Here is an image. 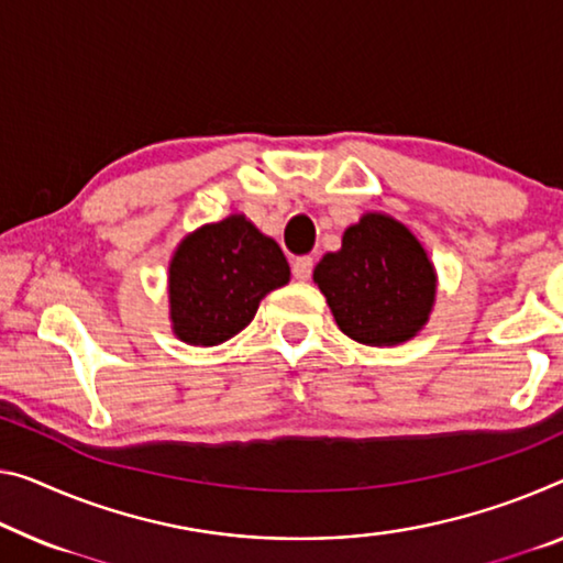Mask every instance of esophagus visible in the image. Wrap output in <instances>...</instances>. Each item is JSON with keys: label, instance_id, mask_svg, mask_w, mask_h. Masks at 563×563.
<instances>
[{"label": "esophagus", "instance_id": "esophagus-1", "mask_svg": "<svg viewBox=\"0 0 563 563\" xmlns=\"http://www.w3.org/2000/svg\"><path fill=\"white\" fill-rule=\"evenodd\" d=\"M311 266H314V262H311V256H299V258H294V264H291V274H294V279L307 282L309 276H311Z\"/></svg>", "mask_w": 563, "mask_h": 563}]
</instances>
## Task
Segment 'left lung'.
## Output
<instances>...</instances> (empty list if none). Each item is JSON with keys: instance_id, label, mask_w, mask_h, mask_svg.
<instances>
[{"instance_id": "left-lung-1", "label": "left lung", "mask_w": 563, "mask_h": 563, "mask_svg": "<svg viewBox=\"0 0 563 563\" xmlns=\"http://www.w3.org/2000/svg\"><path fill=\"white\" fill-rule=\"evenodd\" d=\"M435 282L426 249L387 213L362 216L344 231L340 252L314 266L336 327L369 347L412 340L430 317Z\"/></svg>"}]
</instances>
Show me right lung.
I'll list each match as a JSON object with an SVG mask.
<instances>
[{
  "mask_svg": "<svg viewBox=\"0 0 563 563\" xmlns=\"http://www.w3.org/2000/svg\"><path fill=\"white\" fill-rule=\"evenodd\" d=\"M287 282V256L246 216L206 223L188 233L170 258L173 332L196 347L227 342L252 322L258 301Z\"/></svg>",
  "mask_w": 563,
  "mask_h": 563,
  "instance_id": "right-lung-1",
  "label": "right lung"
}]
</instances>
